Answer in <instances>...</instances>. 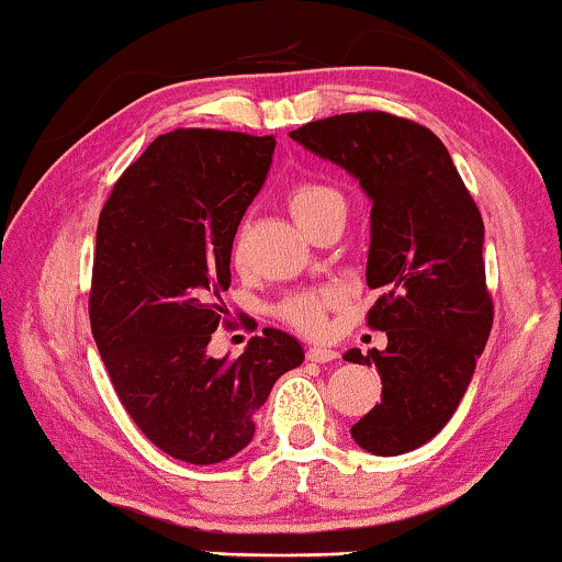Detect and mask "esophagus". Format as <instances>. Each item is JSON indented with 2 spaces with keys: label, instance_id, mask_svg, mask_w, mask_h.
Returning <instances> with one entry per match:
<instances>
[{
  "label": "esophagus",
  "instance_id": "1",
  "mask_svg": "<svg viewBox=\"0 0 562 562\" xmlns=\"http://www.w3.org/2000/svg\"><path fill=\"white\" fill-rule=\"evenodd\" d=\"M335 358H337V350L319 348V345H314V348L306 350V360H312V363H333Z\"/></svg>",
  "mask_w": 562,
  "mask_h": 562
}]
</instances>
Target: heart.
Returning a JSON list of instances; mask_svg holds the SVG:
<instances>
[{
  "instance_id": "b5f03b06",
  "label": "heart",
  "mask_w": 562,
  "mask_h": 562,
  "mask_svg": "<svg viewBox=\"0 0 562 562\" xmlns=\"http://www.w3.org/2000/svg\"><path fill=\"white\" fill-rule=\"evenodd\" d=\"M340 202H342V196L337 194L333 187H327V183H322V181H312V179L296 181L286 194V206H289L291 217L296 220V225L302 227L304 233L319 220V214L325 212L327 206L340 204ZM229 250H233L235 260L243 258L245 225L235 229ZM333 304H335L333 294H314V291H310V294H296L281 304V317L286 319L291 327L302 329V333H306V335H317L325 329L327 310Z\"/></svg>"
}]
</instances>
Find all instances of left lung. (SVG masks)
Segmentation results:
<instances>
[{"label":"left lung","mask_w":562,"mask_h":562,"mask_svg":"<svg viewBox=\"0 0 562 562\" xmlns=\"http://www.w3.org/2000/svg\"><path fill=\"white\" fill-rule=\"evenodd\" d=\"M356 176L371 196L368 289L381 296L368 327L386 350L345 352L375 366L381 404L350 427L373 456L432 440L456 414L494 325L483 263V220L440 137L389 112H348L291 133Z\"/></svg>","instance_id":"8db88e82"}]
</instances>
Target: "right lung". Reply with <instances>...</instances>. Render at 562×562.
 Masks as SVG:
<instances>
[{
  "instance_id": "add662e5",
  "label": "right lung",
  "mask_w": 562,
  "mask_h": 562,
  "mask_svg": "<svg viewBox=\"0 0 562 562\" xmlns=\"http://www.w3.org/2000/svg\"><path fill=\"white\" fill-rule=\"evenodd\" d=\"M273 148V135H158L99 214L91 335L137 429L191 465L240 452L273 383L304 360L302 345L273 327L250 337L240 358L206 356L214 329L229 325V245Z\"/></svg>"
}]
</instances>
